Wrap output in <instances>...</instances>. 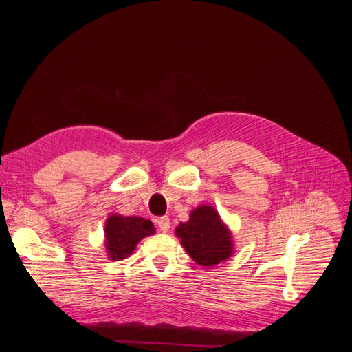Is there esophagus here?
<instances>
[{"instance_id":"obj_1","label":"esophagus","mask_w":352,"mask_h":352,"mask_svg":"<svg viewBox=\"0 0 352 352\" xmlns=\"http://www.w3.org/2000/svg\"><path fill=\"white\" fill-rule=\"evenodd\" d=\"M157 226H159V228H160L162 232H168V231H170V227H171L170 219H168V217H160L159 221H157Z\"/></svg>"}]
</instances>
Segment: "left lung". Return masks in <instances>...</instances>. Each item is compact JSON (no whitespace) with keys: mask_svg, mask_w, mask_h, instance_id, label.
I'll return each mask as SVG.
<instances>
[{"mask_svg":"<svg viewBox=\"0 0 352 352\" xmlns=\"http://www.w3.org/2000/svg\"><path fill=\"white\" fill-rule=\"evenodd\" d=\"M175 235L192 261L206 269L216 267L234 255L232 232L212 205L195 208L189 220L177 226Z\"/></svg>","mask_w":352,"mask_h":352,"instance_id":"left-lung-1","label":"left lung"}]
</instances>
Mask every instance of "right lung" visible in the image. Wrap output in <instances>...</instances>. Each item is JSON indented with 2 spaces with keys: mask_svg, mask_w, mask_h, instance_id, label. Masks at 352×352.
Here are the masks:
<instances>
[{
  "mask_svg": "<svg viewBox=\"0 0 352 352\" xmlns=\"http://www.w3.org/2000/svg\"><path fill=\"white\" fill-rule=\"evenodd\" d=\"M156 228L150 220L138 216L109 214L104 226V246L109 259L122 261L133 254L140 239L153 235Z\"/></svg>",
  "mask_w": 352,
  "mask_h": 352,
  "instance_id": "1",
  "label": "right lung"
}]
</instances>
